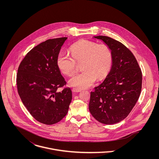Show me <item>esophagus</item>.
<instances>
[{
	"instance_id": "esophagus-1",
	"label": "esophagus",
	"mask_w": 159,
	"mask_h": 159,
	"mask_svg": "<svg viewBox=\"0 0 159 159\" xmlns=\"http://www.w3.org/2000/svg\"><path fill=\"white\" fill-rule=\"evenodd\" d=\"M72 91L74 92H81V89H79V88H73L72 89Z\"/></svg>"
}]
</instances>
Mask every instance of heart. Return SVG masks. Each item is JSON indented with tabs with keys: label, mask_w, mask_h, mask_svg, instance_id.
<instances>
[{
	"label": "heart",
	"mask_w": 159,
	"mask_h": 159,
	"mask_svg": "<svg viewBox=\"0 0 159 159\" xmlns=\"http://www.w3.org/2000/svg\"><path fill=\"white\" fill-rule=\"evenodd\" d=\"M71 54L61 52L57 56V66L62 73L72 76L81 65V73L71 78L70 85L80 89L92 86L98 80L106 77L111 67L112 51L105 44H98L88 40H81L71 46Z\"/></svg>",
	"instance_id": "1"
}]
</instances>
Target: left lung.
<instances>
[{"label": "left lung", "mask_w": 159, "mask_h": 159, "mask_svg": "<svg viewBox=\"0 0 159 159\" xmlns=\"http://www.w3.org/2000/svg\"><path fill=\"white\" fill-rule=\"evenodd\" d=\"M108 46L113 66L108 76L91 92L89 109L92 116L104 124H114L131 112L139 97L142 72L135 56L120 42L107 36H96Z\"/></svg>", "instance_id": "obj_1"}]
</instances>
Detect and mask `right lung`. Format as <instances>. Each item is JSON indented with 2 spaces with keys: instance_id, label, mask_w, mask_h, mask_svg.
I'll list each match as a JSON object with an SVG mask.
<instances>
[{
  "instance_id": "add662e5",
  "label": "right lung",
  "mask_w": 159,
  "mask_h": 159,
  "mask_svg": "<svg viewBox=\"0 0 159 159\" xmlns=\"http://www.w3.org/2000/svg\"><path fill=\"white\" fill-rule=\"evenodd\" d=\"M67 37L49 39L35 46L21 62L16 76L17 89L23 104L40 123L52 125L68 113L72 98L57 66V59ZM63 88L61 92L57 90Z\"/></svg>"
}]
</instances>
